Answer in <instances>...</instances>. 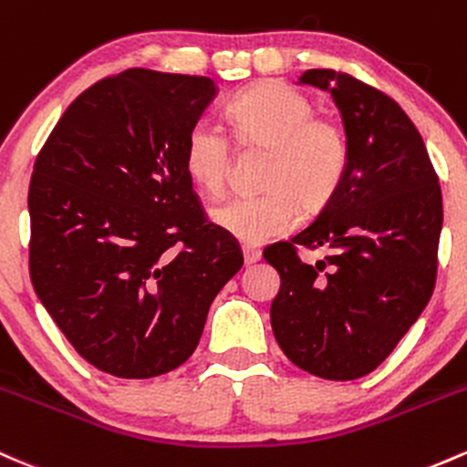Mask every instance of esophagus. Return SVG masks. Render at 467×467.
I'll return each instance as SVG.
<instances>
[{"instance_id":"34e87169","label":"esophagus","mask_w":467,"mask_h":467,"mask_svg":"<svg viewBox=\"0 0 467 467\" xmlns=\"http://www.w3.org/2000/svg\"><path fill=\"white\" fill-rule=\"evenodd\" d=\"M244 261H245V265L257 264V261H261V250L250 248V245H244Z\"/></svg>"}]
</instances>
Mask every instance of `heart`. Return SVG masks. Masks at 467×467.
Returning <instances> with one entry per match:
<instances>
[{"instance_id":"1","label":"heart","mask_w":467,"mask_h":467,"mask_svg":"<svg viewBox=\"0 0 467 467\" xmlns=\"http://www.w3.org/2000/svg\"><path fill=\"white\" fill-rule=\"evenodd\" d=\"M228 121L245 148L270 150L265 194H237L210 210V222L245 245L285 234L306 210L324 208L339 188L348 163L341 128L317 119L308 97L276 81L248 88L230 101ZM188 175L206 194L223 192L233 168V148L223 128L199 119L183 146Z\"/></svg>"}]
</instances>
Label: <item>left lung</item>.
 <instances>
[{
    "mask_svg": "<svg viewBox=\"0 0 467 467\" xmlns=\"http://www.w3.org/2000/svg\"><path fill=\"white\" fill-rule=\"evenodd\" d=\"M296 84L335 97L348 163L315 222L265 248L264 259L281 276L270 324L295 366L350 381L386 361L432 296L441 188L397 101L337 70H308ZM295 244L324 247L327 257L304 265Z\"/></svg>",
    "mask_w": 467,
    "mask_h": 467,
    "instance_id": "left-lung-1",
    "label": "left lung"
}]
</instances>
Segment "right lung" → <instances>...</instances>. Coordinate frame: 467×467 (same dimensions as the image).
<instances>
[{"mask_svg": "<svg viewBox=\"0 0 467 467\" xmlns=\"http://www.w3.org/2000/svg\"><path fill=\"white\" fill-rule=\"evenodd\" d=\"M217 95L210 77L124 70L77 97L35 161L33 288L75 350L112 377L182 366L244 265L206 223L183 163L188 130Z\"/></svg>", "mask_w": 467, "mask_h": 467, "instance_id": "obj_1", "label": "right lung"}]
</instances>
